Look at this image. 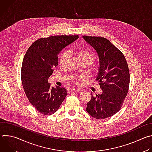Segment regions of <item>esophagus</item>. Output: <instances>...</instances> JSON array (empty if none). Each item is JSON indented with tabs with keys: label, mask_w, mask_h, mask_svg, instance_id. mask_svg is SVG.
<instances>
[{
	"label": "esophagus",
	"mask_w": 152,
	"mask_h": 152,
	"mask_svg": "<svg viewBox=\"0 0 152 152\" xmlns=\"http://www.w3.org/2000/svg\"><path fill=\"white\" fill-rule=\"evenodd\" d=\"M81 91V90H80V89H79V88H72V89H70V92H73V91Z\"/></svg>",
	"instance_id": "34e87169"
}]
</instances>
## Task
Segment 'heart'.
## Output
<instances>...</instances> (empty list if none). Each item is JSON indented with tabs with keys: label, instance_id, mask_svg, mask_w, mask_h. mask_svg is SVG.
Listing matches in <instances>:
<instances>
[{
	"label": "heart",
	"instance_id": "1",
	"mask_svg": "<svg viewBox=\"0 0 152 152\" xmlns=\"http://www.w3.org/2000/svg\"><path fill=\"white\" fill-rule=\"evenodd\" d=\"M75 53L81 63H85L86 64H88V66L91 64L94 61V55L88 50L79 49L75 51ZM68 58H69V54L67 52L62 53L59 59L60 66H65L67 61ZM93 68L94 69V66L93 67Z\"/></svg>",
	"mask_w": 152,
	"mask_h": 152
}]
</instances>
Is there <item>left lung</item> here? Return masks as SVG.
<instances>
[{"mask_svg":"<svg viewBox=\"0 0 152 152\" xmlns=\"http://www.w3.org/2000/svg\"><path fill=\"white\" fill-rule=\"evenodd\" d=\"M83 38L96 51L99 70L96 77L100 94L93 96L86 103V111L93 117L102 120L116 114L127 96L130 82L128 65L123 53L105 38L83 35Z\"/></svg>","mask_w":152,"mask_h":152,"instance_id":"left-lung-1","label":"left lung"}]
</instances>
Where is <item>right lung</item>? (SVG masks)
<instances>
[{
	"instance_id": "1",
	"label": "right lung",
	"mask_w": 152,
	"mask_h": 152,
	"mask_svg": "<svg viewBox=\"0 0 152 152\" xmlns=\"http://www.w3.org/2000/svg\"><path fill=\"white\" fill-rule=\"evenodd\" d=\"M78 38V35H56L39 38L25 55L21 71L23 87L29 102L42 114H54L67 94L64 88L52 87L48 79L58 66V53Z\"/></svg>"
}]
</instances>
